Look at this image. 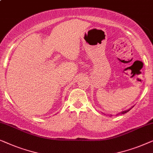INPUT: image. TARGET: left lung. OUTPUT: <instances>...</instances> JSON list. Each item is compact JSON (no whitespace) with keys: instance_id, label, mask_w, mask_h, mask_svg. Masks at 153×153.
Instances as JSON below:
<instances>
[{"instance_id":"8db88e82","label":"left lung","mask_w":153,"mask_h":153,"mask_svg":"<svg viewBox=\"0 0 153 153\" xmlns=\"http://www.w3.org/2000/svg\"><path fill=\"white\" fill-rule=\"evenodd\" d=\"M133 107H134V106H133ZM130 109H128V110H126V111H122L121 114H125V113H127V112H128V111H130Z\"/></svg>"}]
</instances>
